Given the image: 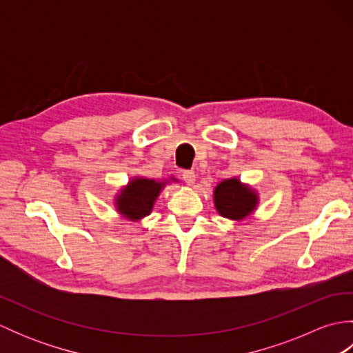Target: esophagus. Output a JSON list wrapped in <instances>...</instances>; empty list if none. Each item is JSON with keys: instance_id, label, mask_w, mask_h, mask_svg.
<instances>
[{"instance_id": "obj_1", "label": "esophagus", "mask_w": 353, "mask_h": 353, "mask_svg": "<svg viewBox=\"0 0 353 353\" xmlns=\"http://www.w3.org/2000/svg\"><path fill=\"white\" fill-rule=\"evenodd\" d=\"M182 177L186 185H192L194 182H196V172H194L192 170H185L182 172Z\"/></svg>"}]
</instances>
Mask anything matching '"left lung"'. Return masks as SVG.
Listing matches in <instances>:
<instances>
[{"instance_id": "left-lung-1", "label": "left lung", "mask_w": 353, "mask_h": 353, "mask_svg": "<svg viewBox=\"0 0 353 353\" xmlns=\"http://www.w3.org/2000/svg\"><path fill=\"white\" fill-rule=\"evenodd\" d=\"M214 201L220 215L229 220H243L256 208L258 197L238 179H228L216 185Z\"/></svg>"}]
</instances>
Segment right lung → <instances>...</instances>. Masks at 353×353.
Masks as SVG:
<instances>
[{
	"mask_svg": "<svg viewBox=\"0 0 353 353\" xmlns=\"http://www.w3.org/2000/svg\"><path fill=\"white\" fill-rule=\"evenodd\" d=\"M165 182L152 179H133L127 188L117 197V209L125 219L138 221L152 212L156 197L159 196Z\"/></svg>",
	"mask_w": 353,
	"mask_h": 353,
	"instance_id": "right-lung-1",
	"label": "right lung"
}]
</instances>
